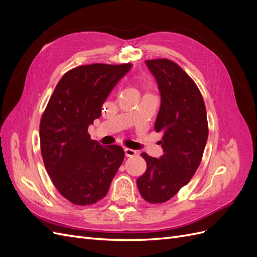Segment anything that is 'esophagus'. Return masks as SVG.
<instances>
[{"mask_svg": "<svg viewBox=\"0 0 257 257\" xmlns=\"http://www.w3.org/2000/svg\"><path fill=\"white\" fill-rule=\"evenodd\" d=\"M124 152H125V155L127 158H131V157H134V155H136V151L133 150V149H130V148H125L124 149Z\"/></svg>", "mask_w": 257, "mask_h": 257, "instance_id": "esophagus-1", "label": "esophagus"}]
</instances>
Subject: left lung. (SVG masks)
<instances>
[{
    "label": "left lung",
    "mask_w": 257,
    "mask_h": 257,
    "mask_svg": "<svg viewBox=\"0 0 257 257\" xmlns=\"http://www.w3.org/2000/svg\"><path fill=\"white\" fill-rule=\"evenodd\" d=\"M157 79L161 107L154 130L163 132L160 159L142 153L147 169L137 179V188L150 204H162L188 183L203 158L208 139L207 111L196 83L168 59L147 60Z\"/></svg>",
    "instance_id": "1"
}]
</instances>
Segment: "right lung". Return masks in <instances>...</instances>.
I'll return each instance as SVG.
<instances>
[{"label":"right lung","instance_id":"add662e5","mask_svg":"<svg viewBox=\"0 0 257 257\" xmlns=\"http://www.w3.org/2000/svg\"><path fill=\"white\" fill-rule=\"evenodd\" d=\"M132 65L77 66L58 82L40 124L44 164L59 193L74 205L104 198L124 160L123 148L93 141L88 127Z\"/></svg>","mask_w":257,"mask_h":257}]
</instances>
